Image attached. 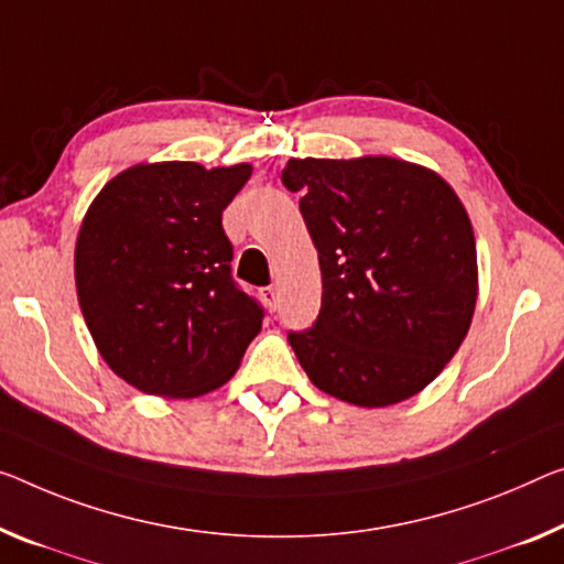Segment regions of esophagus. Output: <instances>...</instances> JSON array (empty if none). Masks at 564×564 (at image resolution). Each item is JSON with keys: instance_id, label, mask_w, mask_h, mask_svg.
I'll list each match as a JSON object with an SVG mask.
<instances>
[{"instance_id": "obj_1", "label": "esophagus", "mask_w": 564, "mask_h": 564, "mask_svg": "<svg viewBox=\"0 0 564 564\" xmlns=\"http://www.w3.org/2000/svg\"><path fill=\"white\" fill-rule=\"evenodd\" d=\"M262 297L267 302V307H270L272 312L280 307V292H276V288H264L262 290Z\"/></svg>"}]
</instances>
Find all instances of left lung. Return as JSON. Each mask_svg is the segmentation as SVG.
Listing matches in <instances>:
<instances>
[{"label": "left lung", "instance_id": "1", "mask_svg": "<svg viewBox=\"0 0 564 564\" xmlns=\"http://www.w3.org/2000/svg\"><path fill=\"white\" fill-rule=\"evenodd\" d=\"M282 184L317 249L323 305L288 340L319 391L362 409L421 393L471 327L479 270L462 198L391 155L290 159Z\"/></svg>", "mask_w": 564, "mask_h": 564}]
</instances>
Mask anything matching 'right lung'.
Returning a JSON list of instances; mask_svg holds the SVG:
<instances>
[{
	"label": "right lung",
	"mask_w": 564,
	"mask_h": 564,
	"mask_svg": "<svg viewBox=\"0 0 564 564\" xmlns=\"http://www.w3.org/2000/svg\"><path fill=\"white\" fill-rule=\"evenodd\" d=\"M249 176V163H138L93 198L75 241L77 302L102 360L138 391L209 393L262 330L221 227Z\"/></svg>",
	"instance_id": "1"
}]
</instances>
